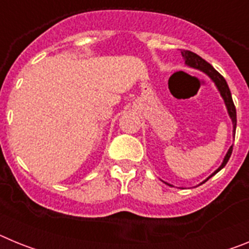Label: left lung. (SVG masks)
I'll return each instance as SVG.
<instances>
[{
	"label": "left lung",
	"mask_w": 249,
	"mask_h": 249,
	"mask_svg": "<svg viewBox=\"0 0 249 249\" xmlns=\"http://www.w3.org/2000/svg\"><path fill=\"white\" fill-rule=\"evenodd\" d=\"M182 57L184 58V63H186L188 67H192V68H196V70H199V71H202L203 73H206L207 76L210 77L211 80L214 82L215 87H217V89H218L219 93H221L222 98H223L224 105H226V108H227L228 114H230V118L232 120L233 135H234V132H236V126H237L236 107H234V103H233L232 94H231L230 87H228L227 82H226V80L223 78V76L215 71L214 68H213L212 66L210 65V63L207 62V61H204L202 57H199L198 54L193 53V52H191V51H182ZM232 149H233V146H231L230 149H228V152L226 153V156H224L223 162H222L221 166L215 169L214 172H213L212 175L210 176V177L207 178L206 181H208V179H210L212 176H214L215 173L219 172V171H221V169L223 168L226 164H227L228 160H230L231 155H232ZM206 181H203V182H206ZM203 182H202V183H203ZM164 183H167V182H164ZM167 184H168V186H172V184H169V183H167Z\"/></svg>",
	"instance_id": "1"
}]
</instances>
